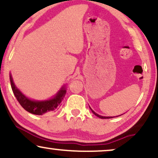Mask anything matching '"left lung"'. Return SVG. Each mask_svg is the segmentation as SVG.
Returning a JSON list of instances; mask_svg holds the SVG:
<instances>
[{"instance_id":"obj_1","label":"left lung","mask_w":158,"mask_h":158,"mask_svg":"<svg viewBox=\"0 0 158 158\" xmlns=\"http://www.w3.org/2000/svg\"><path fill=\"white\" fill-rule=\"evenodd\" d=\"M90 110H91V111H92L93 112V113H94V115H96V116H97V117H98V118H114V117H111V116H107V117H106V116H102V115H98V114H97V113H95V112L94 111V110H93L92 109H91V108H90Z\"/></svg>"}]
</instances>
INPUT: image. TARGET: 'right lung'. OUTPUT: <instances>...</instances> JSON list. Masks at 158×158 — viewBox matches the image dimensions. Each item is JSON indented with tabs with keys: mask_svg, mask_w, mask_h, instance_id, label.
Segmentation results:
<instances>
[{
	"mask_svg": "<svg viewBox=\"0 0 158 158\" xmlns=\"http://www.w3.org/2000/svg\"><path fill=\"white\" fill-rule=\"evenodd\" d=\"M10 79L11 87L14 95L16 97L17 100L20 103V105L24 108L28 113L35 114V115H41L45 113L51 111H55L60 107L61 103L64 98L66 94V90L64 86L59 90V92L56 94L54 98L49 100L45 101H35L26 97L15 86L14 81H13L12 76H9Z\"/></svg>",
	"mask_w": 158,
	"mask_h": 158,
	"instance_id": "obj_1",
	"label": "right lung"
}]
</instances>
